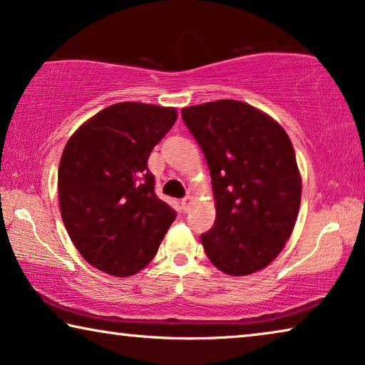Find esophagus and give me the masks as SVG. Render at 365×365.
<instances>
[{"label": "esophagus", "mask_w": 365, "mask_h": 365, "mask_svg": "<svg viewBox=\"0 0 365 365\" xmlns=\"http://www.w3.org/2000/svg\"><path fill=\"white\" fill-rule=\"evenodd\" d=\"M192 201H193V198L190 197H185V198H182V210L183 211H188V208H190V205H192Z\"/></svg>", "instance_id": "obj_1"}]
</instances>
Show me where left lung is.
Returning <instances> with one entry per match:
<instances>
[{"label": "left lung", "instance_id": "left-lung-1", "mask_svg": "<svg viewBox=\"0 0 365 365\" xmlns=\"http://www.w3.org/2000/svg\"><path fill=\"white\" fill-rule=\"evenodd\" d=\"M183 123L208 162L216 220L201 244L227 275L267 267L295 226L302 178L284 128L254 106L217 100L183 108Z\"/></svg>", "mask_w": 365, "mask_h": 365}]
</instances>
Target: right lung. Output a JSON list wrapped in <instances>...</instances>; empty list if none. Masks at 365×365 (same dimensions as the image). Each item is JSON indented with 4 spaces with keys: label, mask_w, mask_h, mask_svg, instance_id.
Wrapping results in <instances>:
<instances>
[{
    "label": "right lung",
    "mask_w": 365,
    "mask_h": 365,
    "mask_svg": "<svg viewBox=\"0 0 365 365\" xmlns=\"http://www.w3.org/2000/svg\"><path fill=\"white\" fill-rule=\"evenodd\" d=\"M175 121V108L116 103L68 139L58 165L61 215L93 267L129 277L157 254L177 213L155 195L148 160Z\"/></svg>",
    "instance_id": "obj_1"
}]
</instances>
